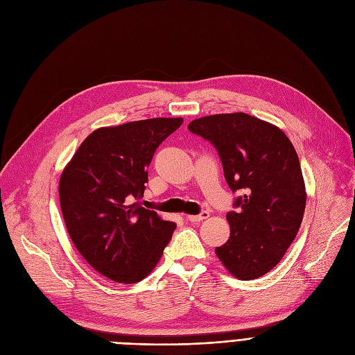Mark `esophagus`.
<instances>
[{"label":"esophagus","mask_w":355,"mask_h":355,"mask_svg":"<svg viewBox=\"0 0 355 355\" xmlns=\"http://www.w3.org/2000/svg\"><path fill=\"white\" fill-rule=\"evenodd\" d=\"M208 216H209L208 211H202L198 215H188V219L191 223H200V221H204V219H207Z\"/></svg>","instance_id":"obj_1"}]
</instances>
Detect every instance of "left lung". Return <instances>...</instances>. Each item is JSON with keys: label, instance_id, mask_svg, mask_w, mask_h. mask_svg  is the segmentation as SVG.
I'll list each match as a JSON object with an SVG mask.
<instances>
[{"label": "left lung", "instance_id": "left-lung-1", "mask_svg": "<svg viewBox=\"0 0 355 355\" xmlns=\"http://www.w3.org/2000/svg\"><path fill=\"white\" fill-rule=\"evenodd\" d=\"M188 130L216 148L230 189L240 193L216 256L237 279L261 277L293 243L305 212L296 150L280 128L244 112L202 116Z\"/></svg>", "mask_w": 355, "mask_h": 355}]
</instances>
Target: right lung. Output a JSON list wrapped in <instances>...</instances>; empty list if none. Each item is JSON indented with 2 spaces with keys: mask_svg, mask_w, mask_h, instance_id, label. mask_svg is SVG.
<instances>
[{
  "mask_svg": "<svg viewBox=\"0 0 355 355\" xmlns=\"http://www.w3.org/2000/svg\"><path fill=\"white\" fill-rule=\"evenodd\" d=\"M182 118H151L98 128L85 139L59 182L71 239L98 273L116 283L143 280L160 260L176 224L139 205L147 167Z\"/></svg>",
  "mask_w": 355,
  "mask_h": 355,
  "instance_id": "add662e5",
  "label": "right lung"
}]
</instances>
